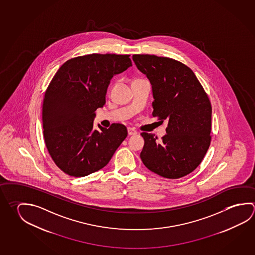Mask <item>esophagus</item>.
<instances>
[{
	"label": "esophagus",
	"mask_w": 255,
	"mask_h": 255,
	"mask_svg": "<svg viewBox=\"0 0 255 255\" xmlns=\"http://www.w3.org/2000/svg\"><path fill=\"white\" fill-rule=\"evenodd\" d=\"M128 134L129 135H135V134H137V130L136 129H134L133 128H128Z\"/></svg>",
	"instance_id": "34e87169"
}]
</instances>
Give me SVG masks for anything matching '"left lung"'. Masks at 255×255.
<instances>
[{
  "instance_id": "8db88e82",
  "label": "left lung",
  "mask_w": 255,
  "mask_h": 255,
  "mask_svg": "<svg viewBox=\"0 0 255 255\" xmlns=\"http://www.w3.org/2000/svg\"><path fill=\"white\" fill-rule=\"evenodd\" d=\"M132 59L151 83L152 116L168 121L160 140L153 134L141 133L140 158L147 168L162 177L181 178L196 169L210 147V99L183 63L154 54H133Z\"/></svg>"
}]
</instances>
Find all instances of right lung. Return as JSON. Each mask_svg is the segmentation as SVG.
<instances>
[{
  "mask_svg": "<svg viewBox=\"0 0 255 255\" xmlns=\"http://www.w3.org/2000/svg\"><path fill=\"white\" fill-rule=\"evenodd\" d=\"M131 66L129 54H90L68 60L54 74L42 106L45 146L65 174L86 176L108 165L127 137L113 124L94 128L95 111L106 104L112 77Z\"/></svg>",
  "mask_w": 255,
  "mask_h": 255,
  "instance_id": "1",
  "label": "right lung"
}]
</instances>
